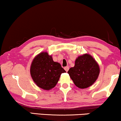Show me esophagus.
<instances>
[{"label":"esophagus","instance_id":"34e87169","mask_svg":"<svg viewBox=\"0 0 121 121\" xmlns=\"http://www.w3.org/2000/svg\"><path fill=\"white\" fill-rule=\"evenodd\" d=\"M69 67H68V66H66V67H65V70L66 72H67V71H69Z\"/></svg>","mask_w":121,"mask_h":121}]
</instances>
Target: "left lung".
<instances>
[{
    "mask_svg": "<svg viewBox=\"0 0 121 121\" xmlns=\"http://www.w3.org/2000/svg\"><path fill=\"white\" fill-rule=\"evenodd\" d=\"M67 73L78 88L85 89L91 86L98 79L100 67L92 56L84 54L78 56L74 66L70 68Z\"/></svg>",
    "mask_w": 121,
    "mask_h": 121,
    "instance_id": "8db88e82",
    "label": "left lung"
}]
</instances>
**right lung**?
<instances>
[{"instance_id":"1","label":"right lung","mask_w":121,"mask_h":121,"mask_svg":"<svg viewBox=\"0 0 121 121\" xmlns=\"http://www.w3.org/2000/svg\"><path fill=\"white\" fill-rule=\"evenodd\" d=\"M66 71L52 56L47 52H41L35 56L30 67L32 79L38 87L49 91L55 86L62 73Z\"/></svg>"}]
</instances>
